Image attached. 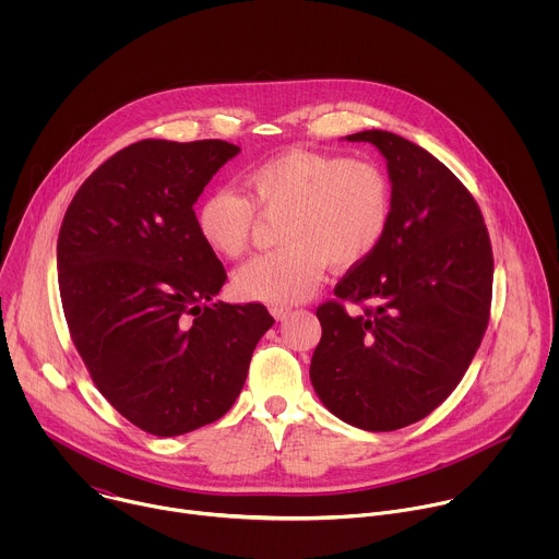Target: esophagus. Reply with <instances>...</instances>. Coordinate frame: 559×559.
I'll return each mask as SVG.
<instances>
[{
  "instance_id": "esophagus-1",
  "label": "esophagus",
  "mask_w": 559,
  "mask_h": 559,
  "mask_svg": "<svg viewBox=\"0 0 559 559\" xmlns=\"http://www.w3.org/2000/svg\"><path fill=\"white\" fill-rule=\"evenodd\" d=\"M272 316L276 318V321H285V318H289V313H292V307H283V305H274L272 309Z\"/></svg>"
}]
</instances>
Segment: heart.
<instances>
[{
    "mask_svg": "<svg viewBox=\"0 0 559 559\" xmlns=\"http://www.w3.org/2000/svg\"><path fill=\"white\" fill-rule=\"evenodd\" d=\"M243 192L218 188L197 207V229L218 257L248 252L257 210L283 216L276 252L236 272V292L289 305L321 283L325 265L345 270L376 252L391 221V186L371 162L323 152H285L250 168Z\"/></svg>",
    "mask_w": 559,
    "mask_h": 559,
    "instance_id": "1",
    "label": "heart"
}]
</instances>
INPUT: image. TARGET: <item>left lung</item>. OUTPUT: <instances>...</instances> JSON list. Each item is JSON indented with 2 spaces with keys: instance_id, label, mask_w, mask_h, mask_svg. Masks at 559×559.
<instances>
[{
  "instance_id": "obj_1",
  "label": "left lung",
  "mask_w": 559,
  "mask_h": 559,
  "mask_svg": "<svg viewBox=\"0 0 559 559\" xmlns=\"http://www.w3.org/2000/svg\"><path fill=\"white\" fill-rule=\"evenodd\" d=\"M391 221L382 243L316 309L309 378L323 405L365 431H395L442 405L489 325L491 238L471 192L420 145L384 130ZM345 301L364 307L349 314Z\"/></svg>"
}]
</instances>
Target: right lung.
Instances as JSON below:
<instances>
[{"instance_id": "1", "label": "right lung", "mask_w": 559, "mask_h": 559, "mask_svg": "<svg viewBox=\"0 0 559 559\" xmlns=\"http://www.w3.org/2000/svg\"><path fill=\"white\" fill-rule=\"evenodd\" d=\"M238 150L136 141L84 181L59 229L70 338L106 401L152 436L225 416L274 325L261 302H212L227 274L197 229V199Z\"/></svg>"}]
</instances>
